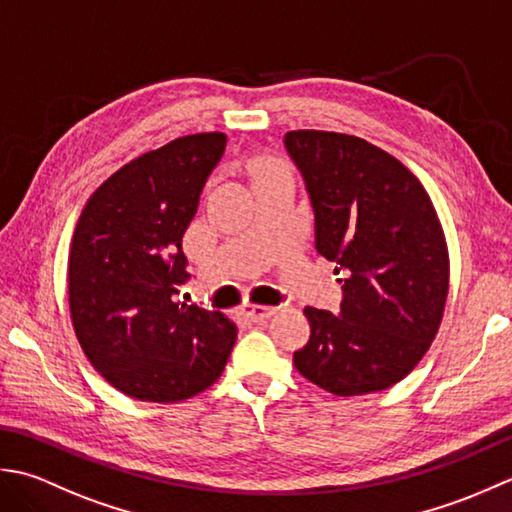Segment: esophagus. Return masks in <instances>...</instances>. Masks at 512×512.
Returning a JSON list of instances; mask_svg holds the SVG:
<instances>
[{"instance_id":"obj_1","label":"esophagus","mask_w":512,"mask_h":512,"mask_svg":"<svg viewBox=\"0 0 512 512\" xmlns=\"http://www.w3.org/2000/svg\"><path fill=\"white\" fill-rule=\"evenodd\" d=\"M243 314L252 320V322H265L276 314V307H265V305H247L243 309Z\"/></svg>"}]
</instances>
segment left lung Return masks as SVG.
<instances>
[{
	"instance_id": "8db88e82",
	"label": "left lung",
	"mask_w": 512,
	"mask_h": 512,
	"mask_svg": "<svg viewBox=\"0 0 512 512\" xmlns=\"http://www.w3.org/2000/svg\"><path fill=\"white\" fill-rule=\"evenodd\" d=\"M314 210L316 249L342 274L338 316L305 307L311 336L294 353L309 382L336 395L389 389L440 329L448 252L429 194L369 141L338 132L285 134Z\"/></svg>"
}]
</instances>
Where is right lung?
<instances>
[{"mask_svg": "<svg viewBox=\"0 0 512 512\" xmlns=\"http://www.w3.org/2000/svg\"><path fill=\"white\" fill-rule=\"evenodd\" d=\"M227 137H181L114 172L88 198L68 258L70 316L83 353L114 389L179 402L221 378L236 325L176 300L190 280L183 234Z\"/></svg>", "mask_w": 512, "mask_h": 512, "instance_id": "obj_1", "label": "right lung"}]
</instances>
